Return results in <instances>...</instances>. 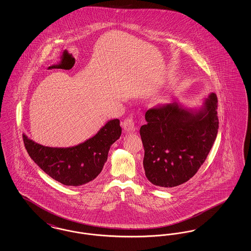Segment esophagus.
<instances>
[{
    "mask_svg": "<svg viewBox=\"0 0 251 251\" xmlns=\"http://www.w3.org/2000/svg\"><path fill=\"white\" fill-rule=\"evenodd\" d=\"M122 127H123V130L126 132H133L136 130L135 123L132 119H127L124 120L122 123Z\"/></svg>",
    "mask_w": 251,
    "mask_h": 251,
    "instance_id": "1",
    "label": "esophagus"
}]
</instances>
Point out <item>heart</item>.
<instances>
[{"instance_id": "heart-1", "label": "heart", "mask_w": 251, "mask_h": 251, "mask_svg": "<svg viewBox=\"0 0 251 251\" xmlns=\"http://www.w3.org/2000/svg\"><path fill=\"white\" fill-rule=\"evenodd\" d=\"M158 102H159L160 104H165V103H166V100L160 99V100H158Z\"/></svg>"}]
</instances>
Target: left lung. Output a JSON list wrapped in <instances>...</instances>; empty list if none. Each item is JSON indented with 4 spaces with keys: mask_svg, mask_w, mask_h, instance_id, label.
<instances>
[{
    "mask_svg": "<svg viewBox=\"0 0 251 251\" xmlns=\"http://www.w3.org/2000/svg\"><path fill=\"white\" fill-rule=\"evenodd\" d=\"M140 135L147 179L160 187H175L198 172L218 131L217 97L211 93L202 105L188 107L174 101L146 112Z\"/></svg>",
    "mask_w": 251,
    "mask_h": 251,
    "instance_id": "obj_1",
    "label": "left lung"
}]
</instances>
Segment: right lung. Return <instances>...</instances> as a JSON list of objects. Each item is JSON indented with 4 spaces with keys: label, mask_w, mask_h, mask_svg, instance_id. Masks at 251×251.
Wrapping results in <instances>:
<instances>
[{
    "label": "right lung",
    "mask_w": 251,
    "mask_h": 251,
    "mask_svg": "<svg viewBox=\"0 0 251 251\" xmlns=\"http://www.w3.org/2000/svg\"><path fill=\"white\" fill-rule=\"evenodd\" d=\"M120 120H108L95 135L68 148H52L36 143L24 133L29 156L50 178L68 186H80L101 172L111 146L121 135Z\"/></svg>",
    "instance_id": "obj_1"
}]
</instances>
